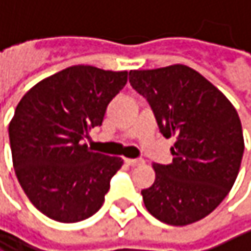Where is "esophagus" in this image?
<instances>
[{
    "instance_id": "34e87169",
    "label": "esophagus",
    "mask_w": 251,
    "mask_h": 251,
    "mask_svg": "<svg viewBox=\"0 0 251 251\" xmlns=\"http://www.w3.org/2000/svg\"><path fill=\"white\" fill-rule=\"evenodd\" d=\"M125 163L129 165V166H132V168H135V166L144 165V160H143V159H125Z\"/></svg>"
}]
</instances>
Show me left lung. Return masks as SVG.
Instances as JSON below:
<instances>
[{"instance_id": "obj_1", "label": "left lung", "mask_w": 251, "mask_h": 251, "mask_svg": "<svg viewBox=\"0 0 251 251\" xmlns=\"http://www.w3.org/2000/svg\"><path fill=\"white\" fill-rule=\"evenodd\" d=\"M129 82L150 104L163 137H175L171 165L154 163L143 190L147 210L184 226L212 213L232 188L244 138L237 110L204 76L184 64L131 70Z\"/></svg>"}]
</instances>
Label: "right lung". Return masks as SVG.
<instances>
[{
    "mask_svg": "<svg viewBox=\"0 0 251 251\" xmlns=\"http://www.w3.org/2000/svg\"><path fill=\"white\" fill-rule=\"evenodd\" d=\"M126 80L128 72L72 66L38 82L17 104L8 126L13 166L30 203L50 219L73 224L102 206L123 160L83 141Z\"/></svg>",
    "mask_w": 251,
    "mask_h": 251,
    "instance_id": "right-lung-1",
    "label": "right lung"
}]
</instances>
